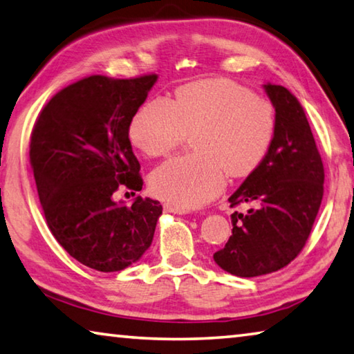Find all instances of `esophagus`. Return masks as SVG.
<instances>
[{
	"mask_svg": "<svg viewBox=\"0 0 354 354\" xmlns=\"http://www.w3.org/2000/svg\"><path fill=\"white\" fill-rule=\"evenodd\" d=\"M164 209L165 211H169V212H175V214H187V209H181V207H176V206H173V205H169V203H167V205H164Z\"/></svg>",
	"mask_w": 354,
	"mask_h": 354,
	"instance_id": "esophagus-1",
	"label": "esophagus"
}]
</instances>
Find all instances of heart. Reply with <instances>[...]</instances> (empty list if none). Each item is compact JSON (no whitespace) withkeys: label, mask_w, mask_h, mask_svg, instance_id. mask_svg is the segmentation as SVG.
I'll list each match as a JSON object with an SVG mask.
<instances>
[{"label":"heart","mask_w":354,"mask_h":354,"mask_svg":"<svg viewBox=\"0 0 354 354\" xmlns=\"http://www.w3.org/2000/svg\"><path fill=\"white\" fill-rule=\"evenodd\" d=\"M195 153L167 160L153 171L156 196L192 209L214 200L226 176H247L272 147L277 117L270 101L225 80H206L179 87L175 101L149 98L129 122V139L148 156L170 154L195 131Z\"/></svg>","instance_id":"heart-1"}]
</instances>
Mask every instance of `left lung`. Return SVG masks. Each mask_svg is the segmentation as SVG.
<instances>
[{"label":"left lung","mask_w":354,"mask_h":354,"mask_svg":"<svg viewBox=\"0 0 354 354\" xmlns=\"http://www.w3.org/2000/svg\"><path fill=\"white\" fill-rule=\"evenodd\" d=\"M277 129L266 159L230 196L232 236L214 254L225 272L242 278L277 272L301 253L323 198L322 156L298 100L283 86L267 84Z\"/></svg>","instance_id":"left-lung-1"}]
</instances>
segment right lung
<instances>
[{
	"mask_svg": "<svg viewBox=\"0 0 354 354\" xmlns=\"http://www.w3.org/2000/svg\"><path fill=\"white\" fill-rule=\"evenodd\" d=\"M156 80L82 77L48 101L34 123L29 162L48 227L71 257L98 272L139 261L162 214L158 200L113 201L120 189L142 190L128 129Z\"/></svg>",
	"mask_w": 354,
	"mask_h": 354,
	"instance_id": "1",
	"label": "right lung"
}]
</instances>
